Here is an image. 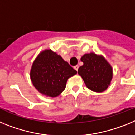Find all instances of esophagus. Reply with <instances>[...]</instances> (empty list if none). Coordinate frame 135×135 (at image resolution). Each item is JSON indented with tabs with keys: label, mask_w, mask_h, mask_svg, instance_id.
<instances>
[{
	"label": "esophagus",
	"mask_w": 135,
	"mask_h": 135,
	"mask_svg": "<svg viewBox=\"0 0 135 135\" xmlns=\"http://www.w3.org/2000/svg\"><path fill=\"white\" fill-rule=\"evenodd\" d=\"M74 69L77 71H78V69H79V66H78V65H76V66H74Z\"/></svg>",
	"instance_id": "esophagus-1"
}]
</instances>
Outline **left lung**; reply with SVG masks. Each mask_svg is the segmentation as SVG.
Masks as SVG:
<instances>
[{
    "instance_id": "8db88e82",
    "label": "left lung",
    "mask_w": 135,
    "mask_h": 135,
    "mask_svg": "<svg viewBox=\"0 0 135 135\" xmlns=\"http://www.w3.org/2000/svg\"><path fill=\"white\" fill-rule=\"evenodd\" d=\"M81 60L84 65L78 69L85 85L94 92H101L109 85L112 79V68L105 58L94 53L85 54Z\"/></svg>"
}]
</instances>
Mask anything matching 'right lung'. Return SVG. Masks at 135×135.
Listing matches in <instances>:
<instances>
[{
    "label": "right lung",
    "mask_w": 135,
    "mask_h": 135,
    "mask_svg": "<svg viewBox=\"0 0 135 135\" xmlns=\"http://www.w3.org/2000/svg\"><path fill=\"white\" fill-rule=\"evenodd\" d=\"M77 73L67 62L50 50L40 54L32 64L30 77L40 93L47 97L60 95L69 77Z\"/></svg>",
    "instance_id": "add662e5"
}]
</instances>
